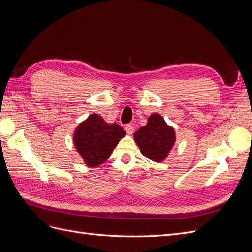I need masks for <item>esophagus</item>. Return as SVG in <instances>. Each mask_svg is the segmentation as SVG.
<instances>
[{
    "instance_id": "34e87169",
    "label": "esophagus",
    "mask_w": 252,
    "mask_h": 252,
    "mask_svg": "<svg viewBox=\"0 0 252 252\" xmlns=\"http://www.w3.org/2000/svg\"><path fill=\"white\" fill-rule=\"evenodd\" d=\"M125 130L128 134H132L134 132V126L131 125V124H127L125 126Z\"/></svg>"
}]
</instances>
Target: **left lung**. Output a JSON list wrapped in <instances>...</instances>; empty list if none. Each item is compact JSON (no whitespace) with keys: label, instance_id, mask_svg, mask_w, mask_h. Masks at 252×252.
<instances>
[{"label":"left lung","instance_id":"8db88e82","mask_svg":"<svg viewBox=\"0 0 252 252\" xmlns=\"http://www.w3.org/2000/svg\"><path fill=\"white\" fill-rule=\"evenodd\" d=\"M142 154L155 162H162L175 141L173 128L165 123L159 114H151L147 124L133 134Z\"/></svg>","mask_w":252,"mask_h":252}]
</instances>
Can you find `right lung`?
I'll use <instances>...</instances> for the list:
<instances>
[{
    "label": "right lung",
    "instance_id": "1",
    "mask_svg": "<svg viewBox=\"0 0 252 252\" xmlns=\"http://www.w3.org/2000/svg\"><path fill=\"white\" fill-rule=\"evenodd\" d=\"M124 135V129L119 124L105 123L102 117L94 113L77 128L74 145L84 162L90 167H95L109 158Z\"/></svg>",
    "mask_w": 252,
    "mask_h": 252
}]
</instances>
